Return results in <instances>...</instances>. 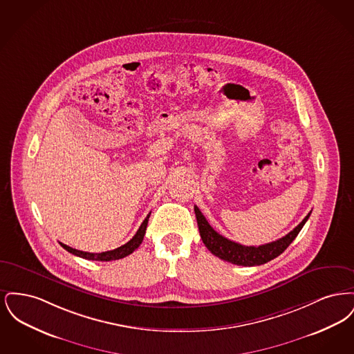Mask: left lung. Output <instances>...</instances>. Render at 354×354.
Listing matches in <instances>:
<instances>
[{
  "instance_id": "left-lung-1",
  "label": "left lung",
  "mask_w": 354,
  "mask_h": 354,
  "mask_svg": "<svg viewBox=\"0 0 354 354\" xmlns=\"http://www.w3.org/2000/svg\"><path fill=\"white\" fill-rule=\"evenodd\" d=\"M195 215L198 220L201 237H202L204 245L208 248V251H211L221 260H225V261L232 263L236 266L253 267V266L266 264L284 252L289 247V244L296 239V236L299 235V232L301 231L304 224L310 216V212L288 235L276 240V241H272V243L264 244V245H259V247L241 245L239 243L228 240L227 237L220 235L209 225V223L203 216L202 211L196 205H195Z\"/></svg>"
}]
</instances>
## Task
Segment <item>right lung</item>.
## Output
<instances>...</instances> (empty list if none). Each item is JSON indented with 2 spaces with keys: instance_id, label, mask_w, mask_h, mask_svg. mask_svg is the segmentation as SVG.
I'll use <instances>...</instances> for the list:
<instances>
[{
  "instance_id": "add662e5",
  "label": "right lung",
  "mask_w": 354,
  "mask_h": 354,
  "mask_svg": "<svg viewBox=\"0 0 354 354\" xmlns=\"http://www.w3.org/2000/svg\"><path fill=\"white\" fill-rule=\"evenodd\" d=\"M149 218H150V214L147 215V218L143 220V223L140 224L139 230L136 231V234L133 236V239L130 241H127L126 244L120 245L118 248L113 250V251H107V252L102 253H90L84 252V251H78L75 248H71L64 243H59L62 245V248H65L68 252L73 253L75 256H80L82 259L86 260H95V261H111V260H119V259H123L126 256H129L130 253L134 252L135 250L142 244L143 241V236L146 234V228H147V223H149Z\"/></svg>"
}]
</instances>
